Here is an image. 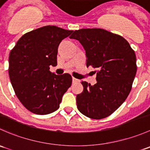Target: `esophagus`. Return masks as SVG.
<instances>
[{
	"mask_svg": "<svg viewBox=\"0 0 150 150\" xmlns=\"http://www.w3.org/2000/svg\"><path fill=\"white\" fill-rule=\"evenodd\" d=\"M80 81L77 78H72V83H79Z\"/></svg>",
	"mask_w": 150,
	"mask_h": 150,
	"instance_id": "obj_1",
	"label": "esophagus"
}]
</instances>
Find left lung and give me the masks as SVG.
Here are the masks:
<instances>
[{
  "instance_id": "obj_1",
  "label": "left lung",
  "mask_w": 150,
  "mask_h": 150,
  "mask_svg": "<svg viewBox=\"0 0 150 150\" xmlns=\"http://www.w3.org/2000/svg\"><path fill=\"white\" fill-rule=\"evenodd\" d=\"M69 38L83 47L86 66L98 69L96 84L81 82L83 91L76 96L78 110L92 119L108 117L131 91L137 69L135 52L122 36L103 29H81Z\"/></svg>"
}]
</instances>
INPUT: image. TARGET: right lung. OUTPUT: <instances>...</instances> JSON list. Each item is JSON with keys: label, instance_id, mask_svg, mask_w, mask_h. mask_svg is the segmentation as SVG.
I'll return each instance as SVG.
<instances>
[{"label": "right lung", "instance_id": "add662e5", "mask_svg": "<svg viewBox=\"0 0 150 150\" xmlns=\"http://www.w3.org/2000/svg\"><path fill=\"white\" fill-rule=\"evenodd\" d=\"M72 30L43 27L19 38L9 55L8 74L15 93L29 111L38 115L54 112L72 84V76L50 72L57 65L58 47Z\"/></svg>", "mask_w": 150, "mask_h": 150}]
</instances>
